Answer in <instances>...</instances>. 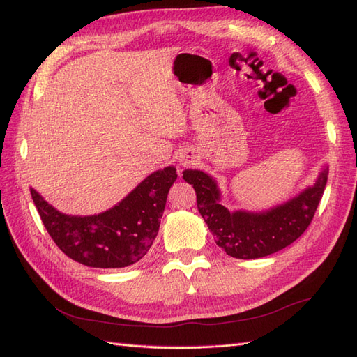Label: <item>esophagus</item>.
Returning <instances> with one entry per match:
<instances>
[{"mask_svg":"<svg viewBox=\"0 0 357 357\" xmlns=\"http://www.w3.org/2000/svg\"><path fill=\"white\" fill-rule=\"evenodd\" d=\"M192 162H193V158L188 156V155H181L178 158L179 167H188V165H192Z\"/></svg>","mask_w":357,"mask_h":357,"instance_id":"esophagus-1","label":"esophagus"}]
</instances>
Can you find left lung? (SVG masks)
I'll use <instances>...</instances> for the list:
<instances>
[{
    "mask_svg": "<svg viewBox=\"0 0 357 357\" xmlns=\"http://www.w3.org/2000/svg\"><path fill=\"white\" fill-rule=\"evenodd\" d=\"M328 170L321 172L314 185L296 198L262 213L234 211L219 204L215 179L201 170H185L183 178L196 192V202L204 221L215 234L216 244L238 259H256L290 245L312 224L327 185Z\"/></svg>",
    "mask_w": 357,
    "mask_h": 357,
    "instance_id": "1",
    "label": "left lung"
}]
</instances>
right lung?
I'll list each match as a JSON object with an SVG mask.
<instances>
[{
  "label": "right lung",
  "instance_id": "add662e5",
  "mask_svg": "<svg viewBox=\"0 0 357 357\" xmlns=\"http://www.w3.org/2000/svg\"><path fill=\"white\" fill-rule=\"evenodd\" d=\"M174 167L151 173L118 206L93 216L59 213L33 188L30 195L53 242L73 261L95 268H123L142 259L161 224Z\"/></svg>",
  "mask_w": 357,
  "mask_h": 357
}]
</instances>
